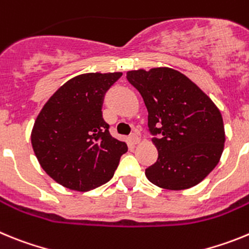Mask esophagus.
Here are the masks:
<instances>
[{"instance_id": "esophagus-1", "label": "esophagus", "mask_w": 249, "mask_h": 249, "mask_svg": "<svg viewBox=\"0 0 249 249\" xmlns=\"http://www.w3.org/2000/svg\"><path fill=\"white\" fill-rule=\"evenodd\" d=\"M129 141H131V142L133 144H137L138 142H140V137H138V136L136 135V133H132V135L129 136Z\"/></svg>"}]
</instances>
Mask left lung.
<instances>
[{
    "mask_svg": "<svg viewBox=\"0 0 249 249\" xmlns=\"http://www.w3.org/2000/svg\"><path fill=\"white\" fill-rule=\"evenodd\" d=\"M127 80L143 98L158 149L157 162L146 168L148 181L171 191L203 181L219 162L226 141L222 114L212 100L173 68L129 71Z\"/></svg>",
    "mask_w": 249,
    "mask_h": 249,
    "instance_id": "8db88e82",
    "label": "left lung"
}]
</instances>
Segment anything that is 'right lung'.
Segmentation results:
<instances>
[{
	"instance_id": "right-lung-1",
	"label": "right lung",
	"mask_w": 249,
	"mask_h": 249,
	"mask_svg": "<svg viewBox=\"0 0 249 249\" xmlns=\"http://www.w3.org/2000/svg\"><path fill=\"white\" fill-rule=\"evenodd\" d=\"M122 76L85 73L61 86L43 106L31 142L45 172L74 191L93 190L108 182L127 144L109 133L103 120L106 92Z\"/></svg>"
}]
</instances>
